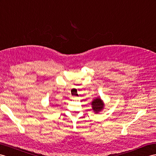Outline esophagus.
Returning a JSON list of instances; mask_svg holds the SVG:
<instances>
[{
    "label": "esophagus",
    "instance_id": "obj_1",
    "mask_svg": "<svg viewBox=\"0 0 156 156\" xmlns=\"http://www.w3.org/2000/svg\"><path fill=\"white\" fill-rule=\"evenodd\" d=\"M77 97L76 96H73V99H76Z\"/></svg>",
    "mask_w": 156,
    "mask_h": 156
}]
</instances>
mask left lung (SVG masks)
<instances>
[{
    "label": "left lung",
    "mask_w": 156,
    "mask_h": 156,
    "mask_svg": "<svg viewBox=\"0 0 156 156\" xmlns=\"http://www.w3.org/2000/svg\"><path fill=\"white\" fill-rule=\"evenodd\" d=\"M91 107L95 113H99L104 109L105 104L100 97H98L91 101Z\"/></svg>",
    "instance_id": "left-lung-1"
}]
</instances>
